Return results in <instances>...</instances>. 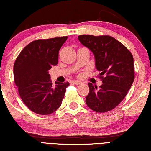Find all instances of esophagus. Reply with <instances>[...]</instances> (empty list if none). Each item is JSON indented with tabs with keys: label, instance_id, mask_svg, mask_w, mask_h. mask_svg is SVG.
<instances>
[{
	"label": "esophagus",
	"instance_id": "34e87169",
	"mask_svg": "<svg viewBox=\"0 0 151 151\" xmlns=\"http://www.w3.org/2000/svg\"><path fill=\"white\" fill-rule=\"evenodd\" d=\"M71 83L73 84H78H78H81V82L78 81V80H72Z\"/></svg>",
	"mask_w": 151,
	"mask_h": 151
}]
</instances>
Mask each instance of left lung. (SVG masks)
Segmentation results:
<instances>
[{"label": "left lung", "mask_w": 151, "mask_h": 151, "mask_svg": "<svg viewBox=\"0 0 151 151\" xmlns=\"http://www.w3.org/2000/svg\"><path fill=\"white\" fill-rule=\"evenodd\" d=\"M78 40L93 53L102 84L88 83L86 104L93 111L104 113L115 109L127 96L134 81L133 57L124 45L109 36L80 35Z\"/></svg>", "instance_id": "8db88e82"}]
</instances>
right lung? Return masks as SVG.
I'll return each mask as SVG.
<instances>
[{
	"instance_id": "add662e5",
	"label": "right lung",
	"mask_w": 151,
	"mask_h": 151,
	"mask_svg": "<svg viewBox=\"0 0 151 151\" xmlns=\"http://www.w3.org/2000/svg\"><path fill=\"white\" fill-rule=\"evenodd\" d=\"M67 36L36 40L20 53L14 65V82L24 104L33 112L49 115L60 106L69 83L55 82L49 70L58 61V53Z\"/></svg>"
}]
</instances>
